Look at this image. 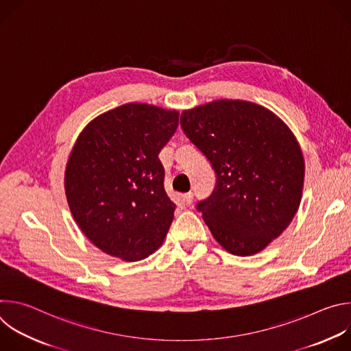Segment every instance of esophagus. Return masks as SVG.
I'll return each mask as SVG.
<instances>
[{
	"instance_id": "1",
	"label": "esophagus",
	"mask_w": 351,
	"mask_h": 351,
	"mask_svg": "<svg viewBox=\"0 0 351 351\" xmlns=\"http://www.w3.org/2000/svg\"><path fill=\"white\" fill-rule=\"evenodd\" d=\"M183 202H184L186 206H190L193 203V193H186L183 195Z\"/></svg>"
}]
</instances>
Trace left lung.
Returning <instances> with one entry per match:
<instances>
[{
  "mask_svg": "<svg viewBox=\"0 0 351 351\" xmlns=\"http://www.w3.org/2000/svg\"><path fill=\"white\" fill-rule=\"evenodd\" d=\"M180 125L217 173L198 211L234 256L257 254L294 218L304 187V157L289 126L244 99H215L184 110Z\"/></svg>",
  "mask_w": 351,
  "mask_h": 351,
  "instance_id": "1",
  "label": "left lung"
}]
</instances>
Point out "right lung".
<instances>
[{
    "label": "right lung",
    "mask_w": 351,
    "mask_h": 351,
    "mask_svg": "<svg viewBox=\"0 0 351 351\" xmlns=\"http://www.w3.org/2000/svg\"><path fill=\"white\" fill-rule=\"evenodd\" d=\"M178 125L176 110L128 103L94 118L76 138L65 168L68 206L106 254L140 261L164 243L176 206L158 154Z\"/></svg>",
    "instance_id": "1"
}]
</instances>
